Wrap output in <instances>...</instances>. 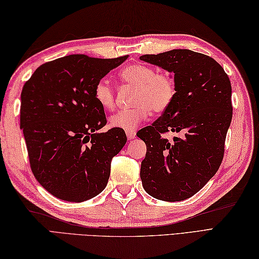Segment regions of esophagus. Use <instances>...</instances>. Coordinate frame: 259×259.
Wrapping results in <instances>:
<instances>
[{
    "mask_svg": "<svg viewBox=\"0 0 259 259\" xmlns=\"http://www.w3.org/2000/svg\"><path fill=\"white\" fill-rule=\"evenodd\" d=\"M125 135L128 140H133L136 138V131H125Z\"/></svg>",
    "mask_w": 259,
    "mask_h": 259,
    "instance_id": "obj_1",
    "label": "esophagus"
}]
</instances>
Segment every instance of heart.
Here are the masks:
<instances>
[{"mask_svg":"<svg viewBox=\"0 0 259 259\" xmlns=\"http://www.w3.org/2000/svg\"><path fill=\"white\" fill-rule=\"evenodd\" d=\"M120 80L124 84L136 87L134 95L135 107L120 110L109 118L113 128L125 131H135L150 112L162 113L167 111L175 100L177 85L175 76L167 71H158L152 65L134 63L122 69ZM96 101L104 110L115 107V93L107 80L97 82L93 90Z\"/></svg>","mask_w":259,"mask_h":259,"instance_id":"1","label":"heart"}]
</instances>
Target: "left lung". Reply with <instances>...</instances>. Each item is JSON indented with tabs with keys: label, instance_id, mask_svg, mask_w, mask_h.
I'll list each match as a JSON object with an SVG mask.
<instances>
[{
	"label": "left lung",
	"instance_id": "left-lung-1",
	"mask_svg": "<svg viewBox=\"0 0 259 259\" xmlns=\"http://www.w3.org/2000/svg\"><path fill=\"white\" fill-rule=\"evenodd\" d=\"M140 60L175 75V100L159 119L138 131L147 145L140 178L150 196L164 201L188 199L221 167L233 118L232 85L217 61L191 50L146 54ZM185 131L169 142L164 133Z\"/></svg>",
	"mask_w": 259,
	"mask_h": 259
}]
</instances>
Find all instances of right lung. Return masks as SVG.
Returning a JSON list of instances; mask_svg holds the SVG:
<instances>
[{
  "label": "right lung",
  "mask_w": 259,
  "mask_h": 259,
  "mask_svg": "<svg viewBox=\"0 0 259 259\" xmlns=\"http://www.w3.org/2000/svg\"><path fill=\"white\" fill-rule=\"evenodd\" d=\"M126 58L71 54L40 65L23 85L20 125L31 170L59 199L84 201L106 188L126 136L118 128L98 133L107 118L93 90Z\"/></svg>",
  "instance_id": "add662e5"
}]
</instances>
